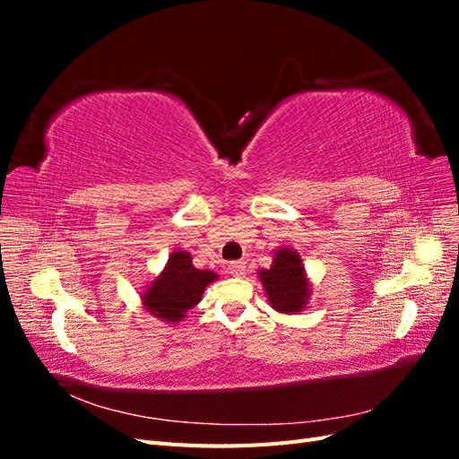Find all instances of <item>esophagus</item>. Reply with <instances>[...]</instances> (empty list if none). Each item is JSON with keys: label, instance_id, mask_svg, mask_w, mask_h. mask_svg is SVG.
Here are the masks:
<instances>
[{"label": "esophagus", "instance_id": "esophagus-1", "mask_svg": "<svg viewBox=\"0 0 459 459\" xmlns=\"http://www.w3.org/2000/svg\"><path fill=\"white\" fill-rule=\"evenodd\" d=\"M228 270H230V273L233 277H245V273H247V266H245V262H241V260L231 262L230 266H228Z\"/></svg>", "mask_w": 459, "mask_h": 459}]
</instances>
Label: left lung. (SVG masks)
<instances>
[{
  "mask_svg": "<svg viewBox=\"0 0 459 459\" xmlns=\"http://www.w3.org/2000/svg\"><path fill=\"white\" fill-rule=\"evenodd\" d=\"M258 280L275 312L290 316L308 308L312 283L295 248L277 247L272 266L260 268Z\"/></svg>",
  "mask_w": 459,
  "mask_h": 459,
  "instance_id": "left-lung-1",
  "label": "left lung"
}]
</instances>
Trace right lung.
Instances as JSON below:
<instances>
[{"label": "right lung", "instance_id": "add662e5", "mask_svg": "<svg viewBox=\"0 0 459 459\" xmlns=\"http://www.w3.org/2000/svg\"><path fill=\"white\" fill-rule=\"evenodd\" d=\"M218 273L193 266L191 253L174 251L162 272L143 287V308L164 324H179L203 299L204 289L218 280Z\"/></svg>", "mask_w": 459, "mask_h": 459}]
</instances>
